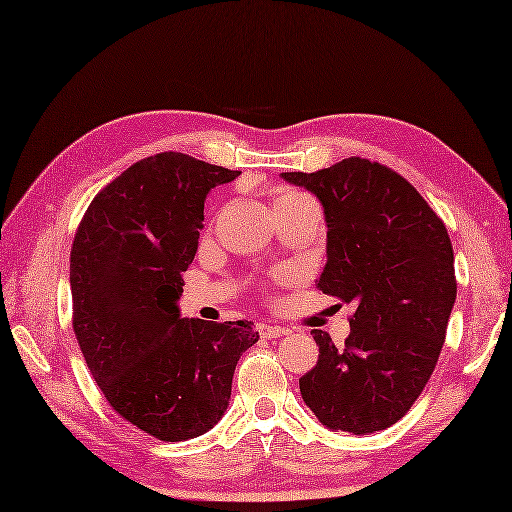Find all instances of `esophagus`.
<instances>
[{"instance_id":"1","label":"esophagus","mask_w":512,"mask_h":512,"mask_svg":"<svg viewBox=\"0 0 512 512\" xmlns=\"http://www.w3.org/2000/svg\"><path fill=\"white\" fill-rule=\"evenodd\" d=\"M259 334H262V339H279V336L290 334V330L279 328V325L273 323H262L259 325Z\"/></svg>"}]
</instances>
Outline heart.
<instances>
[{"instance_id": "b5f03b06", "label": "heart", "mask_w": 512, "mask_h": 512, "mask_svg": "<svg viewBox=\"0 0 512 512\" xmlns=\"http://www.w3.org/2000/svg\"><path fill=\"white\" fill-rule=\"evenodd\" d=\"M301 200H310V198H308L306 193H301V191L286 189V191H281V193L277 195L275 204H292V202H301Z\"/></svg>"}]
</instances>
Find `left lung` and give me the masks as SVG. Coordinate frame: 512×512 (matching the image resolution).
I'll return each instance as SVG.
<instances>
[{
  "label": "left lung",
  "mask_w": 512,
  "mask_h": 512,
  "mask_svg": "<svg viewBox=\"0 0 512 512\" xmlns=\"http://www.w3.org/2000/svg\"><path fill=\"white\" fill-rule=\"evenodd\" d=\"M281 178L323 204L328 264L317 288L354 303L345 345L314 330L319 361L301 396L328 429L354 436L396 424L436 369L458 281L447 226L411 184L378 162Z\"/></svg>",
  "instance_id": "1"
}]
</instances>
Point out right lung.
Wrapping results in <instances>:
<instances>
[{
  "mask_svg": "<svg viewBox=\"0 0 512 512\" xmlns=\"http://www.w3.org/2000/svg\"><path fill=\"white\" fill-rule=\"evenodd\" d=\"M231 171L178 151L149 156L96 193L70 253L72 328L116 413L162 442L198 438L224 416L250 321L182 319L204 200Z\"/></svg>",
  "mask_w": 512,
  "mask_h": 512,
  "instance_id": "1",
  "label": "right lung"
}]
</instances>
